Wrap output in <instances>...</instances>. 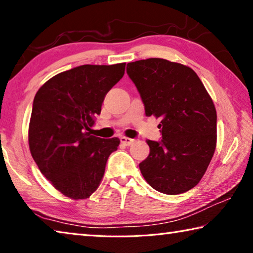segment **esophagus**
I'll list each match as a JSON object with an SVG mask.
<instances>
[{"label": "esophagus", "instance_id": "esophagus-1", "mask_svg": "<svg viewBox=\"0 0 253 253\" xmlns=\"http://www.w3.org/2000/svg\"><path fill=\"white\" fill-rule=\"evenodd\" d=\"M121 142H122V144L126 145V146H130V145L135 142V139L129 138V137L123 136V137H121Z\"/></svg>", "mask_w": 253, "mask_h": 253}]
</instances>
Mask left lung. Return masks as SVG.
<instances>
[{
	"label": "left lung",
	"mask_w": 253,
	"mask_h": 253,
	"mask_svg": "<svg viewBox=\"0 0 253 253\" xmlns=\"http://www.w3.org/2000/svg\"><path fill=\"white\" fill-rule=\"evenodd\" d=\"M127 74L138 89L146 116L161 118L162 140L147 139L149 155L139 169L164 194H181L199 184L216 147V110L190 67L165 59L130 62Z\"/></svg>",
	"instance_id": "left-lung-1"
}]
</instances>
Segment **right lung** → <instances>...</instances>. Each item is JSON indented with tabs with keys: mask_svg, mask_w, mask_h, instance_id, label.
Returning <instances> with one entry per match:
<instances>
[{
	"mask_svg": "<svg viewBox=\"0 0 253 253\" xmlns=\"http://www.w3.org/2000/svg\"><path fill=\"white\" fill-rule=\"evenodd\" d=\"M126 63L84 65L60 72L42 84L33 100L29 147L41 173L72 200L95 192L117 137L91 135L106 93L123 78Z\"/></svg>",
	"mask_w": 253,
	"mask_h": 253,
	"instance_id": "add662e5",
	"label": "right lung"
}]
</instances>
